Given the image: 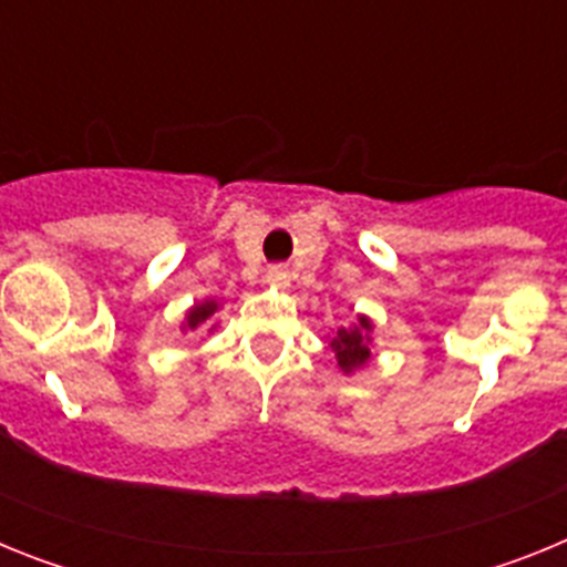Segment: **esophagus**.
I'll return each mask as SVG.
<instances>
[{
    "instance_id": "34e87169",
    "label": "esophagus",
    "mask_w": 567,
    "mask_h": 567,
    "mask_svg": "<svg viewBox=\"0 0 567 567\" xmlns=\"http://www.w3.org/2000/svg\"><path fill=\"white\" fill-rule=\"evenodd\" d=\"M267 284H269V287H275V289L289 287V272H287V269H280V267H269L267 269Z\"/></svg>"
}]
</instances>
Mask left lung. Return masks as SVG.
Wrapping results in <instances>:
<instances>
[{"label": "left lung", "instance_id": "obj_1", "mask_svg": "<svg viewBox=\"0 0 567 567\" xmlns=\"http://www.w3.org/2000/svg\"><path fill=\"white\" fill-rule=\"evenodd\" d=\"M369 343H372V320L365 318V315H358V323H354V327L338 329V334H334L329 346H332L334 358H338L340 372L349 374L363 369V365L369 363V358H372Z\"/></svg>", "mask_w": 567, "mask_h": 567}]
</instances>
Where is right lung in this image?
<instances>
[{"instance_id":"obj_1","label":"right lung","mask_w":567,"mask_h":567,"mask_svg":"<svg viewBox=\"0 0 567 567\" xmlns=\"http://www.w3.org/2000/svg\"><path fill=\"white\" fill-rule=\"evenodd\" d=\"M215 312H218V300H202V303H195L187 312V318H184V329L204 327Z\"/></svg>"}]
</instances>
